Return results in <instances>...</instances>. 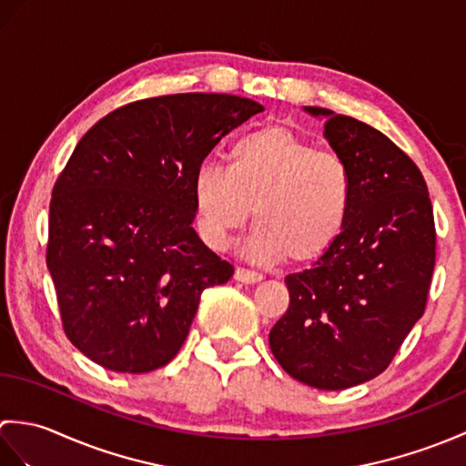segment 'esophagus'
Returning a JSON list of instances; mask_svg holds the SVG:
<instances>
[{"mask_svg":"<svg viewBox=\"0 0 466 466\" xmlns=\"http://www.w3.org/2000/svg\"><path fill=\"white\" fill-rule=\"evenodd\" d=\"M234 279L238 282H244V284H256L262 280V274L256 270H248V268H236Z\"/></svg>","mask_w":466,"mask_h":466,"instance_id":"esophagus-1","label":"esophagus"}]
</instances>
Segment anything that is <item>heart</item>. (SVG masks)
<instances>
[{
	"label": "heart",
	"instance_id": "b5f03b06",
	"mask_svg": "<svg viewBox=\"0 0 466 466\" xmlns=\"http://www.w3.org/2000/svg\"><path fill=\"white\" fill-rule=\"evenodd\" d=\"M352 200L349 162L332 147L312 146L286 124L244 134L228 167L204 162L194 176L196 230L214 250L250 214L244 240L254 260L309 264L322 258L344 230Z\"/></svg>",
	"mask_w": 466,
	"mask_h": 466
}]
</instances>
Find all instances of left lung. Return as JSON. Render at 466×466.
Wrapping results in <instances>:
<instances>
[{
	"instance_id": "8db88e82",
	"label": "left lung",
	"mask_w": 466,
	"mask_h": 466,
	"mask_svg": "<svg viewBox=\"0 0 466 466\" xmlns=\"http://www.w3.org/2000/svg\"><path fill=\"white\" fill-rule=\"evenodd\" d=\"M304 110L324 117V137L349 162L352 200L332 248L286 276L290 304L268 342L292 379L342 390L389 369L424 314L437 232L427 182L397 144L350 116Z\"/></svg>"
}]
</instances>
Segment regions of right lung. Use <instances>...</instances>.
<instances>
[{
	"label": "right lung",
	"mask_w": 466,
	"mask_h": 466,
	"mask_svg": "<svg viewBox=\"0 0 466 466\" xmlns=\"http://www.w3.org/2000/svg\"><path fill=\"white\" fill-rule=\"evenodd\" d=\"M264 107L230 94H172L117 107L77 142L49 202L47 268L66 336L107 370L170 362L200 296L234 266L196 234L194 176Z\"/></svg>",
	"instance_id": "add662e5"
}]
</instances>
